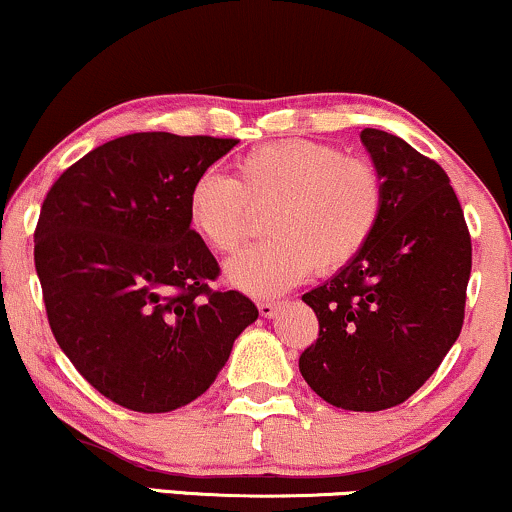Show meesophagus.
Segmentation results:
<instances>
[{"instance_id":"esophagus-1","label":"esophagus","mask_w":512,"mask_h":512,"mask_svg":"<svg viewBox=\"0 0 512 512\" xmlns=\"http://www.w3.org/2000/svg\"><path fill=\"white\" fill-rule=\"evenodd\" d=\"M280 306H282V302H275V299H261V302H258V311H261V316L273 318L275 314H278Z\"/></svg>"}]
</instances>
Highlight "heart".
<instances>
[{
	"label": "heart",
	"mask_w": 512,
	"mask_h": 512,
	"mask_svg": "<svg viewBox=\"0 0 512 512\" xmlns=\"http://www.w3.org/2000/svg\"><path fill=\"white\" fill-rule=\"evenodd\" d=\"M386 186L364 158L321 141H275L234 162L232 177L201 174L186 196L191 230L215 254H234L268 210V242L239 254L227 278L239 290L270 297L352 263L383 218Z\"/></svg>",
	"instance_id": "obj_1"
}]
</instances>
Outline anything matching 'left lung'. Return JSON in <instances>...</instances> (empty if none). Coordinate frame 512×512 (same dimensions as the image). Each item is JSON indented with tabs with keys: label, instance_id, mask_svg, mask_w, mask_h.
<instances>
[{
	"label": "left lung",
	"instance_id": "left-lung-1",
	"mask_svg": "<svg viewBox=\"0 0 512 512\" xmlns=\"http://www.w3.org/2000/svg\"><path fill=\"white\" fill-rule=\"evenodd\" d=\"M362 143L386 186L383 218L362 254L302 297L318 340L299 371L333 407L378 412L417 393L458 340L472 239L436 160L381 129Z\"/></svg>",
	"mask_w": 512,
	"mask_h": 512
}]
</instances>
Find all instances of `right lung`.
Instances as JSON below:
<instances>
[{
  "label": "right lung",
  "mask_w": 512,
  "mask_h": 512,
  "mask_svg": "<svg viewBox=\"0 0 512 512\" xmlns=\"http://www.w3.org/2000/svg\"><path fill=\"white\" fill-rule=\"evenodd\" d=\"M239 141L167 131L119 136L52 184L35 227L47 321L76 371L134 412L203 395L258 318L186 218V196Z\"/></svg>",
  "instance_id": "1"
}]
</instances>
